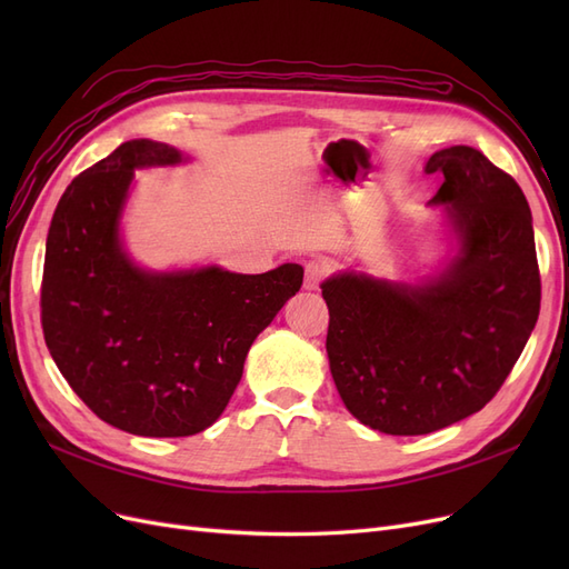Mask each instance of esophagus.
Returning a JSON list of instances; mask_svg holds the SVG:
<instances>
[{
  "mask_svg": "<svg viewBox=\"0 0 569 569\" xmlns=\"http://www.w3.org/2000/svg\"><path fill=\"white\" fill-rule=\"evenodd\" d=\"M327 274V266L322 261H311L306 266V278H303V289L316 291Z\"/></svg>",
  "mask_w": 569,
  "mask_h": 569,
  "instance_id": "34e87169",
  "label": "esophagus"
}]
</instances>
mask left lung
I'll list each match as a JSON object with an SVG mask.
<instances>
[{
	"label": "left lung",
	"instance_id": "8db88e82",
	"mask_svg": "<svg viewBox=\"0 0 569 569\" xmlns=\"http://www.w3.org/2000/svg\"><path fill=\"white\" fill-rule=\"evenodd\" d=\"M425 173L451 256L420 282L343 270L320 289L327 358L351 416L393 437L429 435L485 408L537 325L541 280L531 211L515 182L472 147L435 151Z\"/></svg>",
	"mask_w": 569,
	"mask_h": 569
}]
</instances>
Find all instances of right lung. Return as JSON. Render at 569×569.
Wrapping results in <instances>:
<instances>
[{
    "label": "right lung",
    "instance_id": "right-lung-1",
    "mask_svg": "<svg viewBox=\"0 0 569 569\" xmlns=\"http://www.w3.org/2000/svg\"><path fill=\"white\" fill-rule=\"evenodd\" d=\"M182 161L163 142L120 144L66 187L47 234V349L94 416L137 437L211 427L253 339L303 282L299 263L261 274L137 266L120 230L134 170Z\"/></svg>",
    "mask_w": 569,
    "mask_h": 569
}]
</instances>
